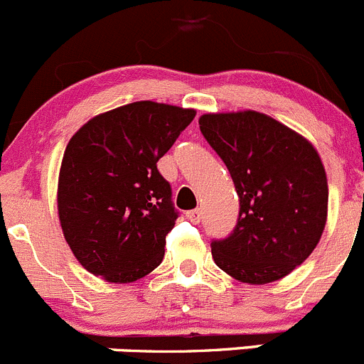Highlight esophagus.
Listing matches in <instances>:
<instances>
[{"instance_id":"obj_1","label":"esophagus","mask_w":364,"mask_h":364,"mask_svg":"<svg viewBox=\"0 0 364 364\" xmlns=\"http://www.w3.org/2000/svg\"><path fill=\"white\" fill-rule=\"evenodd\" d=\"M186 216H188V220L192 223H199L200 218H203V211L200 209H192V211L186 213Z\"/></svg>"}]
</instances>
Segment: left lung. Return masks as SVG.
<instances>
[{"instance_id":"obj_1","label":"left lung","mask_w":364,"mask_h":364,"mask_svg":"<svg viewBox=\"0 0 364 364\" xmlns=\"http://www.w3.org/2000/svg\"><path fill=\"white\" fill-rule=\"evenodd\" d=\"M199 124L240 197L234 230L211 243L216 266L252 285L287 277L315 250L328 218L317 149L262 112L203 114Z\"/></svg>"}]
</instances>
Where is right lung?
Returning a JSON list of instances; mask_svg holds the SVG:
<instances>
[{
	"label": "right lung",
	"instance_id": "add662e5",
	"mask_svg": "<svg viewBox=\"0 0 364 364\" xmlns=\"http://www.w3.org/2000/svg\"><path fill=\"white\" fill-rule=\"evenodd\" d=\"M196 117L193 109L142 100L98 114L65 149L58 215L84 269L130 284L160 266L178 209L156 168Z\"/></svg>",
	"mask_w": 364,
	"mask_h": 364
}]
</instances>
